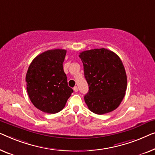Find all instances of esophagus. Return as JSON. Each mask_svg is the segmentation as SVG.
I'll return each instance as SVG.
<instances>
[{"label": "esophagus", "instance_id": "34e87169", "mask_svg": "<svg viewBox=\"0 0 155 155\" xmlns=\"http://www.w3.org/2000/svg\"><path fill=\"white\" fill-rule=\"evenodd\" d=\"M74 91H75V92H77V91H78V87L77 86H74Z\"/></svg>", "mask_w": 155, "mask_h": 155}]
</instances>
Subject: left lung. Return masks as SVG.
Masks as SVG:
<instances>
[{"label": "left lung", "mask_w": 155, "mask_h": 155, "mask_svg": "<svg viewBox=\"0 0 155 155\" xmlns=\"http://www.w3.org/2000/svg\"><path fill=\"white\" fill-rule=\"evenodd\" d=\"M79 58L89 86L84 96L89 110L97 114L116 110L127 88V77L121 59L106 48L83 51Z\"/></svg>", "instance_id": "obj_1"}]
</instances>
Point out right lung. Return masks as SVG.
<instances>
[{"label": "right lung", "instance_id": "right-lung-1", "mask_svg": "<svg viewBox=\"0 0 155 155\" xmlns=\"http://www.w3.org/2000/svg\"><path fill=\"white\" fill-rule=\"evenodd\" d=\"M67 51L49 50L36 56L26 75L27 91L32 103L39 110L55 114L64 107L73 93L63 70Z\"/></svg>", "mask_w": 155, "mask_h": 155}]
</instances>
